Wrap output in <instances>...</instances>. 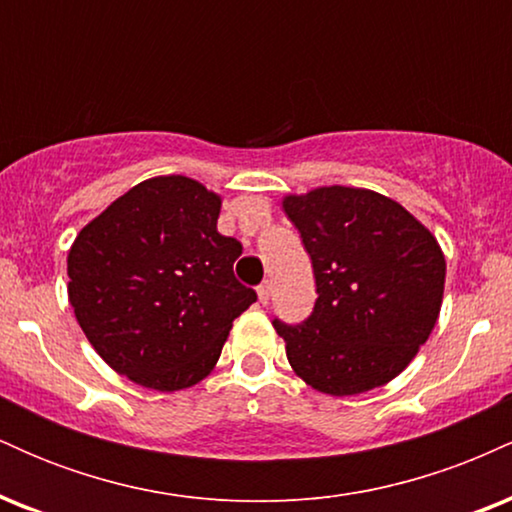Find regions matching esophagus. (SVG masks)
Segmentation results:
<instances>
[{"mask_svg":"<svg viewBox=\"0 0 512 512\" xmlns=\"http://www.w3.org/2000/svg\"><path fill=\"white\" fill-rule=\"evenodd\" d=\"M257 296H260L262 305H267L269 301H272V284H269V281H264V284L257 286Z\"/></svg>","mask_w":512,"mask_h":512,"instance_id":"obj_1","label":"esophagus"}]
</instances>
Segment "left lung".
Instances as JSON below:
<instances>
[{"label":"left lung","mask_w":512,"mask_h":512,"mask_svg":"<svg viewBox=\"0 0 512 512\" xmlns=\"http://www.w3.org/2000/svg\"><path fill=\"white\" fill-rule=\"evenodd\" d=\"M284 211L317 286L308 320H274L291 368L334 397L390 383L436 327L445 286L438 240L395 199L361 187L289 195Z\"/></svg>","instance_id":"obj_1"}]
</instances>
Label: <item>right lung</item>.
Returning a JSON list of instances; mask_svg holds the SVG:
<instances>
[{"label":"right lung","instance_id":"right-lung-1","mask_svg":"<svg viewBox=\"0 0 512 512\" xmlns=\"http://www.w3.org/2000/svg\"><path fill=\"white\" fill-rule=\"evenodd\" d=\"M221 197L185 175L134 185L81 228L69 303L98 356L132 383L175 392L207 378L257 293L233 274L243 245L216 231Z\"/></svg>","mask_w":512,"mask_h":512}]
</instances>
